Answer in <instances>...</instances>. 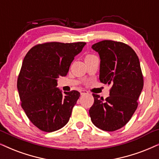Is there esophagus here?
I'll return each mask as SVG.
<instances>
[{
    "mask_svg": "<svg viewBox=\"0 0 159 159\" xmlns=\"http://www.w3.org/2000/svg\"><path fill=\"white\" fill-rule=\"evenodd\" d=\"M80 94L82 95H85V94H88V91H87V90H80Z\"/></svg>",
    "mask_w": 159,
    "mask_h": 159,
    "instance_id": "esophagus-1",
    "label": "esophagus"
}]
</instances>
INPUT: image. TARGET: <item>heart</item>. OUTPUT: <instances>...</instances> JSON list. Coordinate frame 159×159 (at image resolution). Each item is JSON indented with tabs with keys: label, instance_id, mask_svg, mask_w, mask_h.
<instances>
[{
	"label": "heart",
	"instance_id": "1",
	"mask_svg": "<svg viewBox=\"0 0 159 159\" xmlns=\"http://www.w3.org/2000/svg\"><path fill=\"white\" fill-rule=\"evenodd\" d=\"M92 56H93V55H87L85 56V57H84V59H86V58H88V57H92Z\"/></svg>",
	"mask_w": 159,
	"mask_h": 159
}]
</instances>
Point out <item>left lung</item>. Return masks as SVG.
Masks as SVG:
<instances>
[{
    "mask_svg": "<svg viewBox=\"0 0 159 159\" xmlns=\"http://www.w3.org/2000/svg\"><path fill=\"white\" fill-rule=\"evenodd\" d=\"M91 47L100 57L101 82L112 88L105 100L93 94L90 117L98 129L114 131L124 126L137 108L144 84L139 60L134 49L122 42L104 40Z\"/></svg>",
    "mask_w": 159,
    "mask_h": 159,
    "instance_id": "8db88e82",
    "label": "left lung"
}]
</instances>
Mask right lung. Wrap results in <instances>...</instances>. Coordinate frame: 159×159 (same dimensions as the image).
<instances>
[{
	"mask_svg": "<svg viewBox=\"0 0 159 159\" xmlns=\"http://www.w3.org/2000/svg\"><path fill=\"white\" fill-rule=\"evenodd\" d=\"M85 42H48L38 44L24 57L17 80L21 106L34 125L46 132L63 128L80 98L77 90L63 92L57 78L66 76L75 57Z\"/></svg>",
	"mask_w": 159,
	"mask_h": 159,
	"instance_id": "add662e5",
	"label": "right lung"
}]
</instances>
